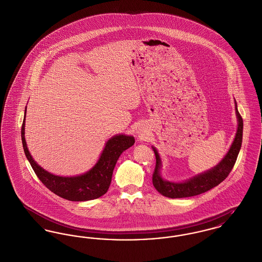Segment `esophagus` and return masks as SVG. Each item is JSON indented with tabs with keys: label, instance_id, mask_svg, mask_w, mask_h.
<instances>
[{
	"label": "esophagus",
	"instance_id": "34e87169",
	"mask_svg": "<svg viewBox=\"0 0 262 262\" xmlns=\"http://www.w3.org/2000/svg\"><path fill=\"white\" fill-rule=\"evenodd\" d=\"M136 134H137V136H138L139 138L143 139V138H145V137H146V135H147V131L145 130V128H144V127H140V128L137 129Z\"/></svg>",
	"mask_w": 262,
	"mask_h": 262
}]
</instances>
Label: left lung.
<instances>
[{
    "mask_svg": "<svg viewBox=\"0 0 262 262\" xmlns=\"http://www.w3.org/2000/svg\"><path fill=\"white\" fill-rule=\"evenodd\" d=\"M234 105H235V114L237 118V129H236L234 139L232 141L225 157L222 159V161L217 165L210 168L208 171L195 174L192 178L182 182L168 181L164 179L161 174L163 162L157 149L154 146H152V149L156 156V168L153 174V185L155 189L162 195H165L171 199H181V198L198 195L200 193L208 192L210 189L221 184L227 178L235 164L236 158L241 151L242 143H243L244 121L241 114L238 113L237 104L235 100H234Z\"/></svg>",
    "mask_w": 262,
    "mask_h": 262,
    "instance_id": "left-lung-1",
    "label": "left lung"
}]
</instances>
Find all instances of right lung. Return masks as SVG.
<instances>
[{
    "mask_svg": "<svg viewBox=\"0 0 262 262\" xmlns=\"http://www.w3.org/2000/svg\"><path fill=\"white\" fill-rule=\"evenodd\" d=\"M26 113L21 126V142L26 157L41 183L58 196L72 201L85 202L100 198L109 189L114 167L125 150L134 145L135 139L131 135L116 134L106 141L104 148L95 165L83 174L76 176H58L52 174L40 167L31 155L25 138Z\"/></svg>",
    "mask_w": 262,
    "mask_h": 262,
    "instance_id": "1",
    "label": "right lung"
}]
</instances>
